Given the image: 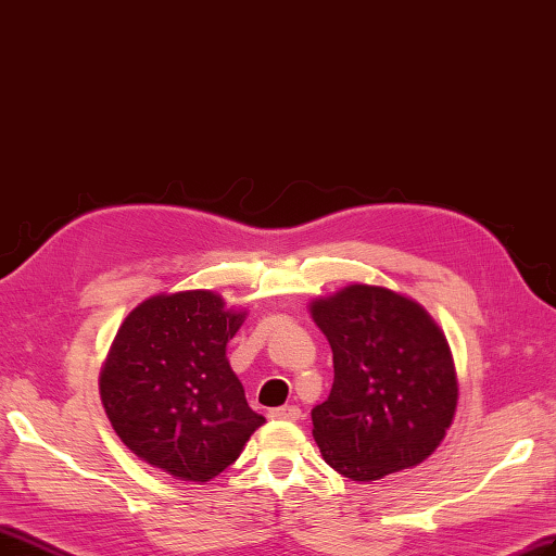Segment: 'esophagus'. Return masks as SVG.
<instances>
[{
    "label": "esophagus",
    "mask_w": 556,
    "mask_h": 556,
    "mask_svg": "<svg viewBox=\"0 0 556 556\" xmlns=\"http://www.w3.org/2000/svg\"><path fill=\"white\" fill-rule=\"evenodd\" d=\"M269 419L277 421H299L301 419V409L295 405H287V407H277L269 412Z\"/></svg>",
    "instance_id": "esophagus-1"
}]
</instances>
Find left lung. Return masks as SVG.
<instances>
[{
    "mask_svg": "<svg viewBox=\"0 0 556 556\" xmlns=\"http://www.w3.org/2000/svg\"><path fill=\"white\" fill-rule=\"evenodd\" d=\"M333 353V386L313 409L331 469L379 481L441 445L457 412V371L443 329L409 295L348 283L307 305Z\"/></svg>",
    "mask_w": 556,
    "mask_h": 556,
    "instance_id": "left-lung-1",
    "label": "left lung"
}]
</instances>
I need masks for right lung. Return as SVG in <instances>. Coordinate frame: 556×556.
<instances>
[{"mask_svg": "<svg viewBox=\"0 0 556 556\" xmlns=\"http://www.w3.org/2000/svg\"><path fill=\"white\" fill-rule=\"evenodd\" d=\"M247 315L215 291L193 289L151 295L123 319L99 393L113 431L139 459L189 483L237 462L265 424L227 359Z\"/></svg>", "mask_w": 556, "mask_h": 556, "instance_id": "1", "label": "right lung"}]
</instances>
